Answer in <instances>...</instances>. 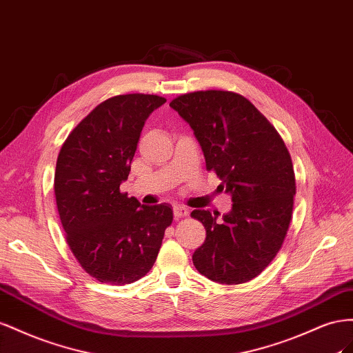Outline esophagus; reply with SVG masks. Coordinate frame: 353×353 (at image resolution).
<instances>
[{"mask_svg":"<svg viewBox=\"0 0 353 353\" xmlns=\"http://www.w3.org/2000/svg\"><path fill=\"white\" fill-rule=\"evenodd\" d=\"M173 213H174V219H176V220H179V219H183V217H186V216L189 214V210H188V208H185V207L176 205V207H174V210H173Z\"/></svg>","mask_w":353,"mask_h":353,"instance_id":"esophagus-1","label":"esophagus"}]
</instances>
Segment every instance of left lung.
Returning a JSON list of instances; mask_svg holds the SVG:
<instances>
[{
    "label": "left lung",
    "instance_id": "1",
    "mask_svg": "<svg viewBox=\"0 0 353 353\" xmlns=\"http://www.w3.org/2000/svg\"><path fill=\"white\" fill-rule=\"evenodd\" d=\"M203 149L232 196V210L219 221L210 210H194L205 241L192 256L201 275L219 284H243L275 259L293 216L296 177L283 137L248 99L207 90L170 102Z\"/></svg>",
    "mask_w": 353,
    "mask_h": 353
}]
</instances>
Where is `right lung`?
Masks as SVG:
<instances>
[{"instance_id": "add662e5", "label": "right lung", "mask_w": 353, "mask_h": 353, "mask_svg": "<svg viewBox=\"0 0 353 353\" xmlns=\"http://www.w3.org/2000/svg\"><path fill=\"white\" fill-rule=\"evenodd\" d=\"M167 100L119 94L97 105L66 137L54 171L57 211L78 263L99 283L124 285L152 269L168 204L140 205L121 192L146 118Z\"/></svg>"}]
</instances>
